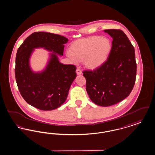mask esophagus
I'll return each instance as SVG.
<instances>
[{"label": "esophagus", "instance_id": "esophagus-1", "mask_svg": "<svg viewBox=\"0 0 155 155\" xmlns=\"http://www.w3.org/2000/svg\"><path fill=\"white\" fill-rule=\"evenodd\" d=\"M76 73L78 75H80L82 74V71L81 70L80 68H77V70H76Z\"/></svg>", "mask_w": 155, "mask_h": 155}]
</instances>
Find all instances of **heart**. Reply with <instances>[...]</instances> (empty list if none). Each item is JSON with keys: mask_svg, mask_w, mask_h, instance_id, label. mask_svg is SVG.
Here are the masks:
<instances>
[{"mask_svg": "<svg viewBox=\"0 0 155 155\" xmlns=\"http://www.w3.org/2000/svg\"><path fill=\"white\" fill-rule=\"evenodd\" d=\"M111 50V42L108 38L95 36L76 41L66 54L72 62L83 61L87 68H96L106 61Z\"/></svg>", "mask_w": 155, "mask_h": 155, "instance_id": "b5f03b06", "label": "heart"}]
</instances>
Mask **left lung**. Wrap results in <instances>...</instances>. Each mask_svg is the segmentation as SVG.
Here are the masks:
<instances>
[{
    "mask_svg": "<svg viewBox=\"0 0 155 155\" xmlns=\"http://www.w3.org/2000/svg\"><path fill=\"white\" fill-rule=\"evenodd\" d=\"M104 31L112 38L107 61L93 70H85L86 89L91 100L99 106L114 105L131 93L136 78L135 51L128 37L120 29Z\"/></svg>",
    "mask_w": 155,
    "mask_h": 155,
    "instance_id": "8db88e82",
    "label": "left lung"
}]
</instances>
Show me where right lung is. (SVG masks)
<instances>
[{
	"instance_id": "1",
	"label": "right lung",
	"mask_w": 155,
	"mask_h": 155,
	"mask_svg": "<svg viewBox=\"0 0 155 155\" xmlns=\"http://www.w3.org/2000/svg\"><path fill=\"white\" fill-rule=\"evenodd\" d=\"M68 39L47 32H35L25 39L17 50L15 75L19 91L30 105L44 111L53 110L64 103L76 74L73 64L60 63L58 55H63L64 44ZM44 48L53 53L43 72L35 73L29 59L35 48Z\"/></svg>"
}]
</instances>
